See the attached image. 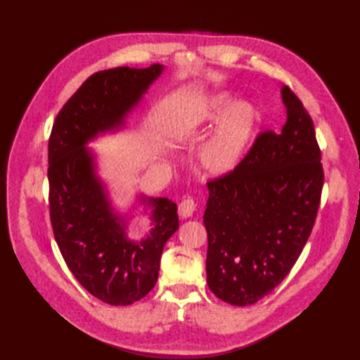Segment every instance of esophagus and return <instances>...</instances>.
Returning <instances> with one entry per match:
<instances>
[{
  "label": "esophagus",
  "mask_w": 360,
  "mask_h": 360,
  "mask_svg": "<svg viewBox=\"0 0 360 360\" xmlns=\"http://www.w3.org/2000/svg\"><path fill=\"white\" fill-rule=\"evenodd\" d=\"M178 210H179V215L182 218L192 217L193 212L196 210V201L193 200V198H184V200L181 201Z\"/></svg>",
  "instance_id": "esophagus-1"
}]
</instances>
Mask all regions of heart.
Masks as SVG:
<instances>
[{"instance_id": "obj_1", "label": "heart", "mask_w": 360, "mask_h": 360, "mask_svg": "<svg viewBox=\"0 0 360 360\" xmlns=\"http://www.w3.org/2000/svg\"><path fill=\"white\" fill-rule=\"evenodd\" d=\"M231 103L224 94L212 96L198 108L193 116L182 122L184 133L193 131L204 122L217 120ZM257 127V111L246 102L232 105L221 119L215 133L201 150V165L213 176H224L233 172L246 155Z\"/></svg>"}]
</instances>
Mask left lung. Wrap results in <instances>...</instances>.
Listing matches in <instances>:
<instances>
[{"instance_id": "1", "label": "left lung", "mask_w": 360, "mask_h": 360, "mask_svg": "<svg viewBox=\"0 0 360 360\" xmlns=\"http://www.w3.org/2000/svg\"><path fill=\"white\" fill-rule=\"evenodd\" d=\"M286 124L264 129L233 172L207 182L204 213L210 290L235 307L262 300L307 244L325 181L314 122L292 89L281 91Z\"/></svg>"}]
</instances>
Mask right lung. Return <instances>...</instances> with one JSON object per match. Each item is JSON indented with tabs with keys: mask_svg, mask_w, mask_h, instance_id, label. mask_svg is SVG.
I'll list each match as a JSON object with an SVG mask.
<instances>
[{
	"mask_svg": "<svg viewBox=\"0 0 360 360\" xmlns=\"http://www.w3.org/2000/svg\"><path fill=\"white\" fill-rule=\"evenodd\" d=\"M162 66H119L91 75L58 111L48 143L49 217L53 238L80 285L98 300L127 307L147 295L159 275L167 240L178 231L176 204L148 200L150 235L127 240L125 223L111 212L93 155L85 143L124 124ZM147 198H142V202Z\"/></svg>",
	"mask_w": 360,
	"mask_h": 360,
	"instance_id": "add662e5",
	"label": "right lung"
}]
</instances>
